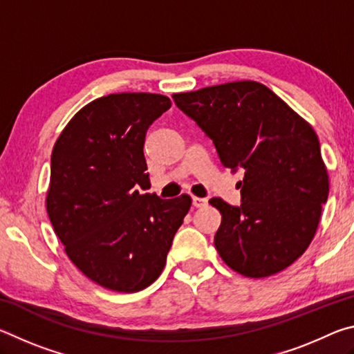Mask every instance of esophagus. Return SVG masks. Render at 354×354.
Returning <instances> with one entry per match:
<instances>
[{
  "instance_id": "obj_1",
  "label": "esophagus",
  "mask_w": 354,
  "mask_h": 354,
  "mask_svg": "<svg viewBox=\"0 0 354 354\" xmlns=\"http://www.w3.org/2000/svg\"><path fill=\"white\" fill-rule=\"evenodd\" d=\"M206 205H207L206 198H198V196H194V198H192V206L194 207H203Z\"/></svg>"
}]
</instances>
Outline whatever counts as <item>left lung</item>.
Instances as JSON below:
<instances>
[{"label":"left lung","mask_w":354,"mask_h":354,"mask_svg":"<svg viewBox=\"0 0 354 354\" xmlns=\"http://www.w3.org/2000/svg\"><path fill=\"white\" fill-rule=\"evenodd\" d=\"M212 139L221 164L245 170L241 206L221 198L215 248L232 270L266 278L301 256L315 236L329 181L313 127L256 81L173 95Z\"/></svg>","instance_id":"obj_1"}]
</instances>
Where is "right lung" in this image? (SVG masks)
I'll return each instance as SVG.
<instances>
[{
	"label": "right lung",
	"instance_id": "add662e5",
	"mask_svg": "<svg viewBox=\"0 0 354 354\" xmlns=\"http://www.w3.org/2000/svg\"><path fill=\"white\" fill-rule=\"evenodd\" d=\"M158 93H112L76 113L51 153L46 211L70 261L93 283L139 292L162 273L189 195L140 194L147 129L170 109Z\"/></svg>",
	"mask_w": 354,
	"mask_h": 354
}]
</instances>
